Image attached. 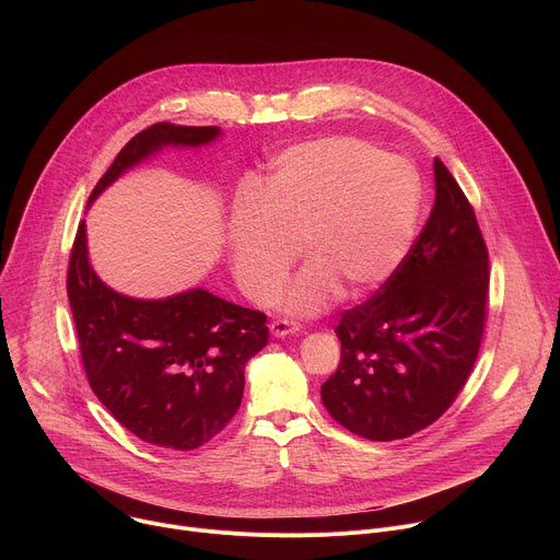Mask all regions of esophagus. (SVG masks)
Segmentation results:
<instances>
[{"mask_svg": "<svg viewBox=\"0 0 560 560\" xmlns=\"http://www.w3.org/2000/svg\"><path fill=\"white\" fill-rule=\"evenodd\" d=\"M301 330V326L296 322H290V318H277V322L270 324V332L275 337H288V335H296Z\"/></svg>", "mask_w": 560, "mask_h": 560, "instance_id": "esophagus-1", "label": "esophagus"}]
</instances>
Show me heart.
Listing matches in <instances>:
<instances>
[{"label":"heart","instance_id":"1","mask_svg":"<svg viewBox=\"0 0 560 560\" xmlns=\"http://www.w3.org/2000/svg\"><path fill=\"white\" fill-rule=\"evenodd\" d=\"M421 182L404 159L354 137L288 148L268 179V197L238 206L230 261L242 290L261 301L288 275L299 244L314 264L277 303L296 314L326 307L343 288L363 296L408 255L419 223Z\"/></svg>","mask_w":560,"mask_h":560}]
</instances>
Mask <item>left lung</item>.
<instances>
[{
	"instance_id": "obj_1",
	"label": "left lung",
	"mask_w": 560,
	"mask_h": 560,
	"mask_svg": "<svg viewBox=\"0 0 560 560\" xmlns=\"http://www.w3.org/2000/svg\"><path fill=\"white\" fill-rule=\"evenodd\" d=\"M436 199L394 275L335 328L341 363L322 385L330 417L370 441L408 439L458 396L483 341L490 259L471 203L434 159Z\"/></svg>"
}]
</instances>
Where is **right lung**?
<instances>
[{
    "label": "right lung",
    "mask_w": 560,
    "mask_h": 560,
    "mask_svg": "<svg viewBox=\"0 0 560 560\" xmlns=\"http://www.w3.org/2000/svg\"><path fill=\"white\" fill-rule=\"evenodd\" d=\"M214 137L217 126L152 124L119 150L89 203L159 148ZM66 290L89 383L128 432L188 452L230 423L242 406L244 368L268 343L264 312L201 288L159 301L110 290L89 264L86 221L70 250Z\"/></svg>",
    "instance_id": "1"
}]
</instances>
